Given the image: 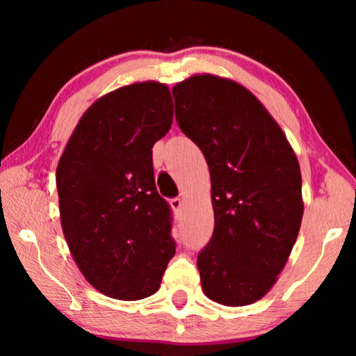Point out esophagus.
Instances as JSON below:
<instances>
[{
    "mask_svg": "<svg viewBox=\"0 0 356 356\" xmlns=\"http://www.w3.org/2000/svg\"><path fill=\"white\" fill-rule=\"evenodd\" d=\"M182 206H184V201L180 200V197H172V200H171V207L174 209V212L179 213V210L182 209Z\"/></svg>",
    "mask_w": 356,
    "mask_h": 356,
    "instance_id": "1",
    "label": "esophagus"
}]
</instances>
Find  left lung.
Returning <instances> with one entry per match:
<instances>
[{
    "label": "left lung",
    "mask_w": 356,
    "mask_h": 356,
    "mask_svg": "<svg viewBox=\"0 0 356 356\" xmlns=\"http://www.w3.org/2000/svg\"><path fill=\"white\" fill-rule=\"evenodd\" d=\"M180 130L206 156L215 227L197 254L202 291L226 306L261 300L297 240L303 201L297 156L243 86L195 75L172 88Z\"/></svg>",
    "instance_id": "8db88e82"
}]
</instances>
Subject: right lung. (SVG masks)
I'll use <instances>...</instances> for the list:
<instances>
[{
  "label": "right lung",
  "mask_w": 356,
  "mask_h": 356,
  "mask_svg": "<svg viewBox=\"0 0 356 356\" xmlns=\"http://www.w3.org/2000/svg\"><path fill=\"white\" fill-rule=\"evenodd\" d=\"M172 124L166 84L146 81L83 114L56 170L64 237L78 268L108 297L159 291L176 254L172 212L156 191L152 147Z\"/></svg>",
  "instance_id": "obj_1"
}]
</instances>
